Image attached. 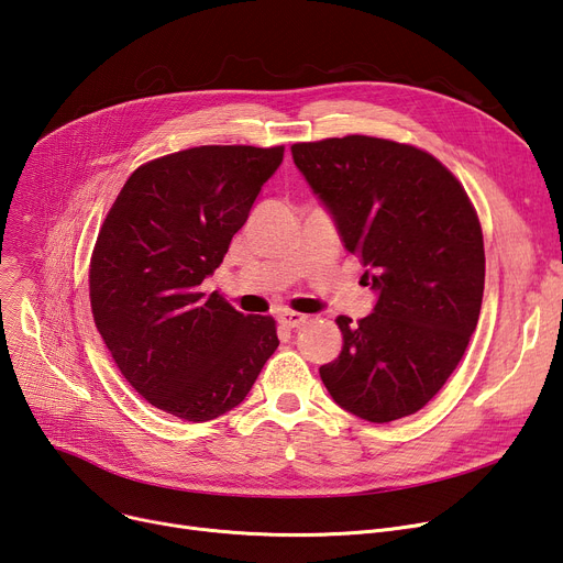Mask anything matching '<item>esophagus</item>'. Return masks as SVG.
<instances>
[{
  "mask_svg": "<svg viewBox=\"0 0 563 563\" xmlns=\"http://www.w3.org/2000/svg\"><path fill=\"white\" fill-rule=\"evenodd\" d=\"M278 321L283 323L285 329H299V327H303V323L308 321V317L301 314V312H294V310H283L278 314Z\"/></svg>",
  "mask_w": 563,
  "mask_h": 563,
  "instance_id": "34e87169",
  "label": "esophagus"
}]
</instances>
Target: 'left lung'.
<instances>
[{
	"label": "left lung",
	"instance_id": "1",
	"mask_svg": "<svg viewBox=\"0 0 563 563\" xmlns=\"http://www.w3.org/2000/svg\"><path fill=\"white\" fill-rule=\"evenodd\" d=\"M294 164L358 253L374 312L340 314V356L319 374L367 422L424 408L461 363L484 299V234L454 173L410 143L349 134L291 145Z\"/></svg>",
	"mask_w": 563,
	"mask_h": 563
}]
</instances>
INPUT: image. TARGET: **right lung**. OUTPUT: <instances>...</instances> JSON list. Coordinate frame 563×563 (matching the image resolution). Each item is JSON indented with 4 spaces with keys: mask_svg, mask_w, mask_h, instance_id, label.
I'll return each mask as SVG.
<instances>
[{
    "mask_svg": "<svg viewBox=\"0 0 563 563\" xmlns=\"http://www.w3.org/2000/svg\"><path fill=\"white\" fill-rule=\"evenodd\" d=\"M285 145H198L141 164L113 200L88 266L96 327L155 408L207 422L240 406L278 349L274 317L200 283L283 162Z\"/></svg>",
    "mask_w": 563,
    "mask_h": 563,
    "instance_id": "right-lung-1",
    "label": "right lung"
}]
</instances>
